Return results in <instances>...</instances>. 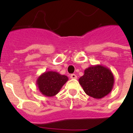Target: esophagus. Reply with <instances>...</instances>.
<instances>
[{
    "label": "esophagus",
    "instance_id": "esophagus-1",
    "mask_svg": "<svg viewBox=\"0 0 133 133\" xmlns=\"http://www.w3.org/2000/svg\"><path fill=\"white\" fill-rule=\"evenodd\" d=\"M70 78L71 79H77V76L75 74H72L70 75Z\"/></svg>",
    "mask_w": 133,
    "mask_h": 133
}]
</instances>
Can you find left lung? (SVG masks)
I'll return each mask as SVG.
<instances>
[{
  "mask_svg": "<svg viewBox=\"0 0 133 133\" xmlns=\"http://www.w3.org/2000/svg\"><path fill=\"white\" fill-rule=\"evenodd\" d=\"M79 82L88 96L95 99H101L111 92L115 79L108 68L95 65L85 69L84 75L79 78Z\"/></svg>",
  "mask_w": 133,
  "mask_h": 133,
  "instance_id": "1",
  "label": "left lung"
}]
</instances>
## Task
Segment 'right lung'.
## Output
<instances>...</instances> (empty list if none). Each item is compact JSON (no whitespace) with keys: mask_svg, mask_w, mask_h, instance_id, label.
<instances>
[{"mask_svg":"<svg viewBox=\"0 0 133 133\" xmlns=\"http://www.w3.org/2000/svg\"><path fill=\"white\" fill-rule=\"evenodd\" d=\"M68 81V77L54 71H47L38 77L36 85L40 92L45 97L57 95L63 85Z\"/></svg>","mask_w":133,"mask_h":133,"instance_id":"1","label":"right lung"}]
</instances>
